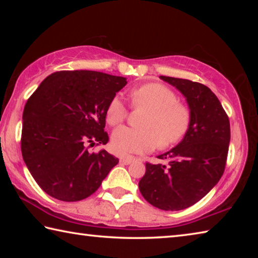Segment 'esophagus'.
<instances>
[{"label": "esophagus", "instance_id": "esophagus-1", "mask_svg": "<svg viewBox=\"0 0 258 258\" xmlns=\"http://www.w3.org/2000/svg\"><path fill=\"white\" fill-rule=\"evenodd\" d=\"M119 161H120V164H123V165H128V164L132 163V161H134V158H133V157H130V156L121 157Z\"/></svg>", "mask_w": 258, "mask_h": 258}]
</instances>
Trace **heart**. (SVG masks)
<instances>
[{"instance_id": "heart-1", "label": "heart", "mask_w": 258, "mask_h": 258, "mask_svg": "<svg viewBox=\"0 0 258 258\" xmlns=\"http://www.w3.org/2000/svg\"><path fill=\"white\" fill-rule=\"evenodd\" d=\"M131 103L146 109L139 120V128L119 127L112 133L111 147L117 154H146L158 145L168 149L180 143L191 127L190 109L178 102L177 95L159 83H148L130 92ZM127 108L119 97L109 102L106 110L107 123L117 126L123 123Z\"/></svg>"}]
</instances>
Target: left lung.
I'll return each instance as SVG.
<instances>
[{
	"label": "left lung",
	"instance_id": "8db88e82",
	"mask_svg": "<svg viewBox=\"0 0 258 258\" xmlns=\"http://www.w3.org/2000/svg\"><path fill=\"white\" fill-rule=\"evenodd\" d=\"M186 98L192 121L180 145L146 163L139 189L148 203L163 211H181L204 198L225 169L230 121L220 100L198 82L160 76Z\"/></svg>",
	"mask_w": 258,
	"mask_h": 258
}]
</instances>
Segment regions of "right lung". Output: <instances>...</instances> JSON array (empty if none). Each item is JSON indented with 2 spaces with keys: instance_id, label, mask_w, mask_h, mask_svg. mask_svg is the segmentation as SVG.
Instances as JSON below:
<instances>
[{
  "instance_id": "add662e5",
  "label": "right lung",
  "mask_w": 258,
  "mask_h": 258,
  "mask_svg": "<svg viewBox=\"0 0 258 258\" xmlns=\"http://www.w3.org/2000/svg\"><path fill=\"white\" fill-rule=\"evenodd\" d=\"M126 78L93 71L51 74L26 102L21 154L41 189L61 202L94 194L119 159L90 146L109 141L106 110Z\"/></svg>"
}]
</instances>
